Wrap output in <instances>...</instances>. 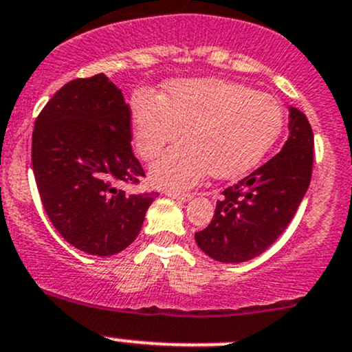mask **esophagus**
<instances>
[{"label": "esophagus", "instance_id": "1", "mask_svg": "<svg viewBox=\"0 0 352 352\" xmlns=\"http://www.w3.org/2000/svg\"><path fill=\"white\" fill-rule=\"evenodd\" d=\"M165 195L170 197V199L180 200V202H188V200L192 199L190 194H185V192H175V190H167L165 192Z\"/></svg>", "mask_w": 352, "mask_h": 352}]
</instances>
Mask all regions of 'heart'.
<instances>
[{"label":"heart","mask_w":352,"mask_h":352,"mask_svg":"<svg viewBox=\"0 0 352 352\" xmlns=\"http://www.w3.org/2000/svg\"><path fill=\"white\" fill-rule=\"evenodd\" d=\"M283 125L277 100L222 80H177L160 96L137 95L132 105L135 148L145 160L160 155L184 130L187 142L150 168L153 182L167 188L192 187L210 172L222 179L256 167Z\"/></svg>","instance_id":"1"}]
</instances>
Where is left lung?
<instances>
[{"label": "left lung", "instance_id": "1", "mask_svg": "<svg viewBox=\"0 0 352 352\" xmlns=\"http://www.w3.org/2000/svg\"><path fill=\"white\" fill-rule=\"evenodd\" d=\"M314 135L306 115L289 107V138L262 167L227 187L214 219L195 234L208 257L237 264L261 256L287 229L311 184Z\"/></svg>", "mask_w": 352, "mask_h": 352}]
</instances>
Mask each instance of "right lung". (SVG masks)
I'll use <instances>...</instances> for the list:
<instances>
[{
  "instance_id": "right-lung-1",
  "label": "right lung",
  "mask_w": 352,
  "mask_h": 352,
  "mask_svg": "<svg viewBox=\"0 0 352 352\" xmlns=\"http://www.w3.org/2000/svg\"><path fill=\"white\" fill-rule=\"evenodd\" d=\"M130 107L103 73L61 87L34 122L33 173L58 234L108 257L137 239L158 194H126L118 184L145 177L132 152Z\"/></svg>"
}]
</instances>
